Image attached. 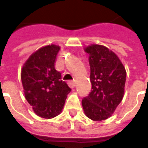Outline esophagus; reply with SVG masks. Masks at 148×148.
Wrapping results in <instances>:
<instances>
[{"instance_id":"esophagus-1","label":"esophagus","mask_w":148,"mask_h":148,"mask_svg":"<svg viewBox=\"0 0 148 148\" xmlns=\"http://www.w3.org/2000/svg\"><path fill=\"white\" fill-rule=\"evenodd\" d=\"M75 81H70V82H68V85H69V86L71 87V88H74L75 87Z\"/></svg>"}]
</instances>
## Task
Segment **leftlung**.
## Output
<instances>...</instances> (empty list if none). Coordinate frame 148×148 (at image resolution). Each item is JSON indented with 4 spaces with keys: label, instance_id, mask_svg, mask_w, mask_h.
I'll return each mask as SVG.
<instances>
[{
    "label": "left lung",
    "instance_id": "8db88e82",
    "mask_svg": "<svg viewBox=\"0 0 148 148\" xmlns=\"http://www.w3.org/2000/svg\"><path fill=\"white\" fill-rule=\"evenodd\" d=\"M85 51L89 54L92 90L82 101L84 112L93 121L106 120L123 99L126 71L117 55L105 46L92 44Z\"/></svg>",
    "mask_w": 148,
    "mask_h": 148
}]
</instances>
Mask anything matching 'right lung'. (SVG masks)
Returning a JSON list of instances; mask_svg holds the SVG:
<instances>
[{"label":"right lung","instance_id":"add662e5","mask_svg":"<svg viewBox=\"0 0 148 148\" xmlns=\"http://www.w3.org/2000/svg\"><path fill=\"white\" fill-rule=\"evenodd\" d=\"M59 46L51 44L39 48L28 58L21 71L25 98L35 113L45 119L58 116L71 91L61 73L55 70Z\"/></svg>","mask_w":148,"mask_h":148}]
</instances>
